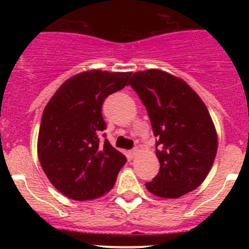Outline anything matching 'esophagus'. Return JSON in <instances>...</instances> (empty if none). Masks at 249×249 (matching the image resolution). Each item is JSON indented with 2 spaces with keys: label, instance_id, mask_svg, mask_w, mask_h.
Returning a JSON list of instances; mask_svg holds the SVG:
<instances>
[{
  "label": "esophagus",
  "instance_id": "1",
  "mask_svg": "<svg viewBox=\"0 0 249 249\" xmlns=\"http://www.w3.org/2000/svg\"><path fill=\"white\" fill-rule=\"evenodd\" d=\"M139 152H140V150H139V148H137V147H135L134 149H131V150H130V153H129V154H130V157H131V158H135V157H136L137 154H139Z\"/></svg>",
  "mask_w": 249,
  "mask_h": 249
}]
</instances>
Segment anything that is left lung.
Masks as SVG:
<instances>
[{
    "mask_svg": "<svg viewBox=\"0 0 249 249\" xmlns=\"http://www.w3.org/2000/svg\"><path fill=\"white\" fill-rule=\"evenodd\" d=\"M129 84L145 106L158 139L160 170L145 188L164 199L193 192L217 154V132L207 107L184 80L160 70L136 72Z\"/></svg>",
    "mask_w": 249,
    "mask_h": 249,
    "instance_id": "obj_1",
    "label": "left lung"
}]
</instances>
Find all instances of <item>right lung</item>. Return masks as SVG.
Listing matches in <instances>:
<instances>
[{"instance_id":"obj_1","label":"right lung","mask_w":249,"mask_h":249,"mask_svg":"<svg viewBox=\"0 0 249 249\" xmlns=\"http://www.w3.org/2000/svg\"><path fill=\"white\" fill-rule=\"evenodd\" d=\"M130 76L131 72H82L67 79L48 102L37 152L50 183L65 196L92 200L114 185L126 158L107 139L100 141L107 127L102 105L127 84Z\"/></svg>"}]
</instances>
